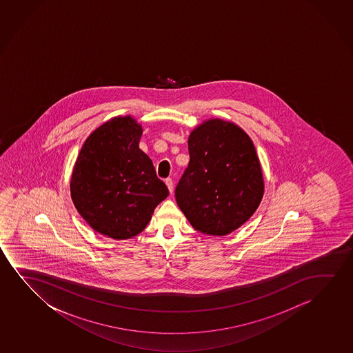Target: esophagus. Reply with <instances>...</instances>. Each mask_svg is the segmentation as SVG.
<instances>
[{"label":"esophagus","mask_w":353,"mask_h":353,"mask_svg":"<svg viewBox=\"0 0 353 353\" xmlns=\"http://www.w3.org/2000/svg\"><path fill=\"white\" fill-rule=\"evenodd\" d=\"M165 184L168 185V189H169L170 193H172L174 192V182H172V179H165Z\"/></svg>","instance_id":"1"}]
</instances>
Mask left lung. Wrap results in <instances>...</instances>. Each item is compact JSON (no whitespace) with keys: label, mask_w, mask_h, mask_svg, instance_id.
<instances>
[{"label":"left lung","mask_w":353,"mask_h":353,"mask_svg":"<svg viewBox=\"0 0 353 353\" xmlns=\"http://www.w3.org/2000/svg\"><path fill=\"white\" fill-rule=\"evenodd\" d=\"M188 168L176 201L195 230L224 236L250 219L264 195L261 161L250 136L232 121L211 118L188 139Z\"/></svg>","instance_id":"8db88e82"}]
</instances>
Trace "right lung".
<instances>
[{"label": "right lung", "mask_w": 353, "mask_h": 353, "mask_svg": "<svg viewBox=\"0 0 353 353\" xmlns=\"http://www.w3.org/2000/svg\"><path fill=\"white\" fill-rule=\"evenodd\" d=\"M143 129L114 117L88 136L73 166L71 199L95 232L114 240L139 235L169 190L139 147Z\"/></svg>", "instance_id": "1"}]
</instances>
